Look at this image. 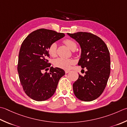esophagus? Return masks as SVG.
Returning <instances> with one entry per match:
<instances>
[{
    "label": "esophagus",
    "mask_w": 127,
    "mask_h": 127,
    "mask_svg": "<svg viewBox=\"0 0 127 127\" xmlns=\"http://www.w3.org/2000/svg\"><path fill=\"white\" fill-rule=\"evenodd\" d=\"M69 72H70V70H65V73L66 74L68 73Z\"/></svg>",
    "instance_id": "34e87169"
}]
</instances>
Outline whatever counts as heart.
<instances>
[{
    "label": "heart",
    "mask_w": 127,
    "mask_h": 127,
    "mask_svg": "<svg viewBox=\"0 0 127 127\" xmlns=\"http://www.w3.org/2000/svg\"><path fill=\"white\" fill-rule=\"evenodd\" d=\"M64 43L70 48L71 50H75L76 48V42L73 39L67 38L63 41ZM48 53L51 57H55L57 54V44L55 43H52L48 48ZM75 63V61L73 59H64L59 58L54 61V65L58 68L68 70L70 68L72 65Z\"/></svg>",
    "instance_id": "obj_1"
}]
</instances>
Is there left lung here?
Listing matches in <instances>:
<instances>
[{
  "label": "left lung",
  "instance_id": "8db88e82",
  "mask_svg": "<svg viewBox=\"0 0 127 127\" xmlns=\"http://www.w3.org/2000/svg\"><path fill=\"white\" fill-rule=\"evenodd\" d=\"M68 34L81 47L78 65L88 70L84 76L79 74L78 80L73 84L74 93L81 101H93L101 95L107 83L111 69L110 52L102 39L90 32Z\"/></svg>",
  "mask_w": 127,
  "mask_h": 127
}]
</instances>
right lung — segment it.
<instances>
[{
	"instance_id": "obj_1",
	"label": "right lung",
	"mask_w": 127,
	"mask_h": 127,
	"mask_svg": "<svg viewBox=\"0 0 127 127\" xmlns=\"http://www.w3.org/2000/svg\"><path fill=\"white\" fill-rule=\"evenodd\" d=\"M65 34L40 29L31 32L22 42L20 49L17 71L21 85L26 95L37 101L48 100L53 95L64 70L51 66L49 73L43 70L51 66L48 48Z\"/></svg>"
}]
</instances>
